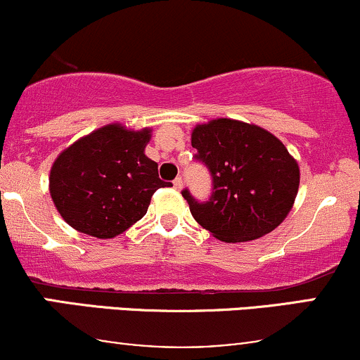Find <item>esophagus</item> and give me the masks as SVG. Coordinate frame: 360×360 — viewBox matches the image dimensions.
Masks as SVG:
<instances>
[{
    "mask_svg": "<svg viewBox=\"0 0 360 360\" xmlns=\"http://www.w3.org/2000/svg\"><path fill=\"white\" fill-rule=\"evenodd\" d=\"M172 184H174V189H177V191L183 189V177H176V179L172 181Z\"/></svg>",
    "mask_w": 360,
    "mask_h": 360,
    "instance_id": "34e87169",
    "label": "esophagus"
}]
</instances>
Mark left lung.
<instances>
[{
    "instance_id": "1",
    "label": "left lung",
    "mask_w": 360,
    "mask_h": 360,
    "mask_svg": "<svg viewBox=\"0 0 360 360\" xmlns=\"http://www.w3.org/2000/svg\"><path fill=\"white\" fill-rule=\"evenodd\" d=\"M194 159L208 167L212 196L198 201L183 189L193 218L221 242H249L286 218L300 186V167L264 128L218 118L193 130Z\"/></svg>"
}]
</instances>
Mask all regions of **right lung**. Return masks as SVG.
Returning a JSON list of instances; mask_svg holds the SVG:
<instances>
[{"mask_svg": "<svg viewBox=\"0 0 360 360\" xmlns=\"http://www.w3.org/2000/svg\"><path fill=\"white\" fill-rule=\"evenodd\" d=\"M150 130L106 125L86 135L57 157L51 169L53 205L77 232L111 238L147 213L159 188L157 162L146 155Z\"/></svg>", "mask_w": 360, "mask_h": 360, "instance_id": "1", "label": "right lung"}]
</instances>
